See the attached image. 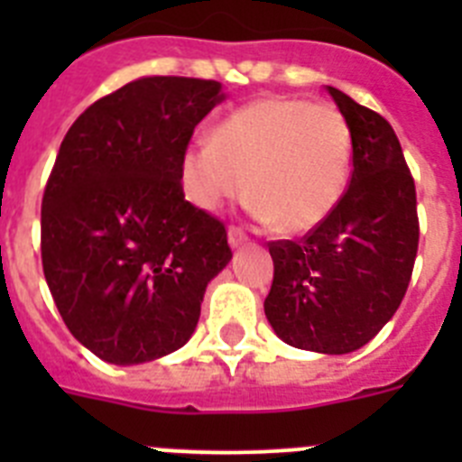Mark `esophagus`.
<instances>
[{
    "mask_svg": "<svg viewBox=\"0 0 462 462\" xmlns=\"http://www.w3.org/2000/svg\"><path fill=\"white\" fill-rule=\"evenodd\" d=\"M247 243V234H245L240 226H231L228 228V245L231 247H240V245Z\"/></svg>",
    "mask_w": 462,
    "mask_h": 462,
    "instance_id": "1",
    "label": "esophagus"
}]
</instances>
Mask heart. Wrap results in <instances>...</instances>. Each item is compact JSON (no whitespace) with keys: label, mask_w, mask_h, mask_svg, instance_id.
Wrapping results in <instances>:
<instances>
[{"label":"heart","mask_w":462,"mask_h":462,"mask_svg":"<svg viewBox=\"0 0 462 462\" xmlns=\"http://www.w3.org/2000/svg\"><path fill=\"white\" fill-rule=\"evenodd\" d=\"M352 175V129L330 104L266 97L234 110L182 154V185L203 210L245 191L282 234H305L336 210ZM248 182L245 183L244 180Z\"/></svg>","instance_id":"b5f03b06"}]
</instances>
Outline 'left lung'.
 Wrapping results in <instances>:
<instances>
[{
    "mask_svg": "<svg viewBox=\"0 0 462 462\" xmlns=\"http://www.w3.org/2000/svg\"><path fill=\"white\" fill-rule=\"evenodd\" d=\"M352 129V180L300 240H273L266 317L287 345L349 354L373 340L410 287L419 250L416 187L393 126L326 88Z\"/></svg>",
    "mask_w": 462,
    "mask_h": 462,
    "instance_id": "left-lung-1",
    "label": "left lung"
}]
</instances>
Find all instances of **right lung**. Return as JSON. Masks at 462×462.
<instances>
[{"mask_svg":"<svg viewBox=\"0 0 462 462\" xmlns=\"http://www.w3.org/2000/svg\"><path fill=\"white\" fill-rule=\"evenodd\" d=\"M224 99L217 80L150 76L94 101L64 136L41 203V261L71 336L134 365L180 349L226 226L185 201L182 154Z\"/></svg>","mask_w":462,"mask_h":462,"instance_id":"right-lung-1","label":"right lung"}]
</instances>
